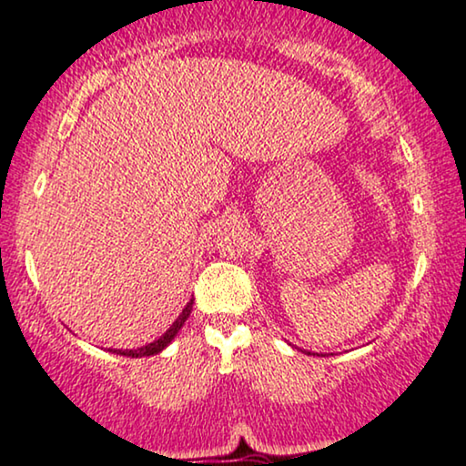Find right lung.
I'll return each mask as SVG.
<instances>
[{
    "label": "right lung",
    "instance_id": "add662e5",
    "mask_svg": "<svg viewBox=\"0 0 466 466\" xmlns=\"http://www.w3.org/2000/svg\"><path fill=\"white\" fill-rule=\"evenodd\" d=\"M191 309H193V301L187 303V305H185V309L180 311V316L176 318V320L172 322V327H169L167 331H165V333L161 335V338L155 339V341H150V344L141 346V349H131V350L111 349V352H116V355H122V357H131V359H139V357H152V355H158V352H161L163 349H167V346L172 344V339L176 338V333L180 331L182 325H185V322H187V318H189Z\"/></svg>",
    "mask_w": 466,
    "mask_h": 466
}]
</instances>
